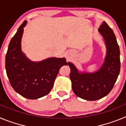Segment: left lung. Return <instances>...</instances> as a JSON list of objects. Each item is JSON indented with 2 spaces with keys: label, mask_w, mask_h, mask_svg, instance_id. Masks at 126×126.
<instances>
[{
  "label": "left lung",
  "mask_w": 126,
  "mask_h": 126,
  "mask_svg": "<svg viewBox=\"0 0 126 126\" xmlns=\"http://www.w3.org/2000/svg\"><path fill=\"white\" fill-rule=\"evenodd\" d=\"M98 31L104 38L107 48L105 61L100 69L93 74H79L73 64L68 63L73 92L86 100H97L107 95L116 82L121 68L119 47L113 30L103 21Z\"/></svg>",
  "instance_id": "obj_1"
}]
</instances>
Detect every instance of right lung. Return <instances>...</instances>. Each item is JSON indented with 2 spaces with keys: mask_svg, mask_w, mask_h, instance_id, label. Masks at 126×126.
<instances>
[{
  "mask_svg": "<svg viewBox=\"0 0 126 126\" xmlns=\"http://www.w3.org/2000/svg\"><path fill=\"white\" fill-rule=\"evenodd\" d=\"M24 21L12 38L5 56V69L10 84L23 97L37 99L50 93L64 58H49L40 62L29 61L21 50Z\"/></svg>",
  "mask_w": 126,
  "mask_h": 126,
  "instance_id": "obj_1",
  "label": "right lung"
}]
</instances>
